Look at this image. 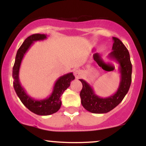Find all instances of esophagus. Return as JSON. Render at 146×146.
<instances>
[{"mask_svg":"<svg viewBox=\"0 0 146 146\" xmlns=\"http://www.w3.org/2000/svg\"><path fill=\"white\" fill-rule=\"evenodd\" d=\"M74 75H75V78L78 79L82 77V71H80V70L77 69L74 71Z\"/></svg>","mask_w":146,"mask_h":146,"instance_id":"esophagus-1","label":"esophagus"}]
</instances>
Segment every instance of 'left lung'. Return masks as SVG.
Listing matches in <instances>:
<instances>
[{
    "mask_svg": "<svg viewBox=\"0 0 146 146\" xmlns=\"http://www.w3.org/2000/svg\"><path fill=\"white\" fill-rule=\"evenodd\" d=\"M113 44L108 58L117 61L119 64V71L121 74L119 85L115 93L108 98H100L95 93L91 86L85 80L80 79L82 89L80 92L81 103L86 110L93 113H106L121 103L128 92L132 81V64L129 52L123 42L113 37Z\"/></svg>",
    "mask_w": 146,
    "mask_h": 146,
    "instance_id": "left-lung-1",
    "label": "left lung"
}]
</instances>
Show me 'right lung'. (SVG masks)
Segmentation results:
<instances>
[{"instance_id":"obj_1","label":"right lung","mask_w":146,"mask_h":146,"mask_svg":"<svg viewBox=\"0 0 146 146\" xmlns=\"http://www.w3.org/2000/svg\"><path fill=\"white\" fill-rule=\"evenodd\" d=\"M46 38L47 36L45 34L36 33L26 38L16 53L12 72L14 90L22 103L32 113L43 116L51 115L58 111L62 105L60 96H62L64 90L69 87L71 82L75 79L73 73H68L60 77L55 83L51 94L49 97L43 100H35L32 98L27 95L21 86L19 80V71L23 57L34 42L43 40L46 39Z\"/></svg>"}]
</instances>
